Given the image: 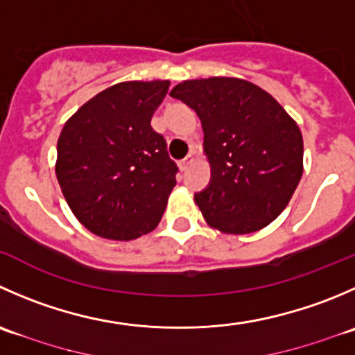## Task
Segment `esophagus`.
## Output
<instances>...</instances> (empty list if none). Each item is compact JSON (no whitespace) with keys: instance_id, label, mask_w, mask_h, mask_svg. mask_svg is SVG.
<instances>
[{"instance_id":"esophagus-1","label":"esophagus","mask_w":355,"mask_h":355,"mask_svg":"<svg viewBox=\"0 0 355 355\" xmlns=\"http://www.w3.org/2000/svg\"><path fill=\"white\" fill-rule=\"evenodd\" d=\"M192 163H194V154L191 153V154H187V156H185L184 159L180 161V170L182 171H187L189 168H191Z\"/></svg>"}]
</instances>
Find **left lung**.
I'll use <instances>...</instances> for the list:
<instances>
[{
	"label": "left lung",
	"instance_id": "1",
	"mask_svg": "<svg viewBox=\"0 0 355 355\" xmlns=\"http://www.w3.org/2000/svg\"><path fill=\"white\" fill-rule=\"evenodd\" d=\"M170 95L201 119L211 178L194 199L208 225L250 234L276 220L304 173L300 128L283 105L239 78L187 79Z\"/></svg>",
	"mask_w": 355,
	"mask_h": 355
}]
</instances>
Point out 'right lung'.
<instances>
[{"instance_id": "1", "label": "right lung", "mask_w": 355, "mask_h": 355, "mask_svg": "<svg viewBox=\"0 0 355 355\" xmlns=\"http://www.w3.org/2000/svg\"><path fill=\"white\" fill-rule=\"evenodd\" d=\"M170 81L118 83L65 123L55 173L76 218L97 236L132 241L157 227L178 168L150 126Z\"/></svg>"}]
</instances>
